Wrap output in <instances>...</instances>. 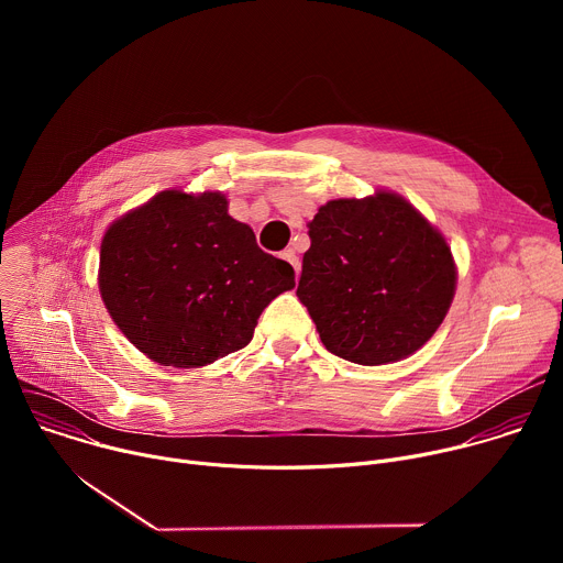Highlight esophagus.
Wrapping results in <instances>:
<instances>
[{
	"instance_id": "1",
	"label": "esophagus",
	"mask_w": 563,
	"mask_h": 563,
	"mask_svg": "<svg viewBox=\"0 0 563 563\" xmlns=\"http://www.w3.org/2000/svg\"><path fill=\"white\" fill-rule=\"evenodd\" d=\"M283 258L294 267V272H296V276H298V272H300V263H298L296 252H294V250H285V252H283Z\"/></svg>"
}]
</instances>
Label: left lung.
<instances>
[{
  "label": "left lung",
  "instance_id": "obj_1",
  "mask_svg": "<svg viewBox=\"0 0 563 563\" xmlns=\"http://www.w3.org/2000/svg\"><path fill=\"white\" fill-rule=\"evenodd\" d=\"M309 240L296 296L332 354L394 363L443 323L456 289L454 258L406 198L378 191L330 200L309 222Z\"/></svg>",
  "mask_w": 563,
  "mask_h": 563
}]
</instances>
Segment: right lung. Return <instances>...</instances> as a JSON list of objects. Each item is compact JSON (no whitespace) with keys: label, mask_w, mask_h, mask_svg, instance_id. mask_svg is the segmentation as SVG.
<instances>
[{"label":"right lung","mask_w":563,"mask_h":563,"mask_svg":"<svg viewBox=\"0 0 563 563\" xmlns=\"http://www.w3.org/2000/svg\"><path fill=\"white\" fill-rule=\"evenodd\" d=\"M100 294L120 332L151 361L202 367L243 350L263 309L294 289L220 191H159L118 218L100 247Z\"/></svg>","instance_id":"1"}]
</instances>
